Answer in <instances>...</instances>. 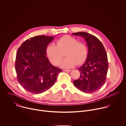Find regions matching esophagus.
I'll use <instances>...</instances> for the list:
<instances>
[{"label": "esophagus", "mask_w": 126, "mask_h": 126, "mask_svg": "<svg viewBox=\"0 0 126 126\" xmlns=\"http://www.w3.org/2000/svg\"><path fill=\"white\" fill-rule=\"evenodd\" d=\"M63 71L65 72H70L71 70H64Z\"/></svg>", "instance_id": "obj_1"}]
</instances>
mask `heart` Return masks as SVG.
<instances>
[{
    "label": "heart",
    "mask_w": 126,
    "mask_h": 126,
    "mask_svg": "<svg viewBox=\"0 0 126 126\" xmlns=\"http://www.w3.org/2000/svg\"><path fill=\"white\" fill-rule=\"evenodd\" d=\"M56 45H49L46 53L49 60L54 65H58L64 56L67 57L60 64L63 68H71L77 64L83 63L87 57L86 46L69 35H65L56 41Z\"/></svg>",
    "instance_id": "1"
}]
</instances>
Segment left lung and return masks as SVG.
Here are the masks:
<instances>
[{
  "instance_id": "left-lung-1",
  "label": "left lung",
  "mask_w": 126,
  "mask_h": 126,
  "mask_svg": "<svg viewBox=\"0 0 126 126\" xmlns=\"http://www.w3.org/2000/svg\"><path fill=\"white\" fill-rule=\"evenodd\" d=\"M72 34L83 37L88 48L86 60L78 68L80 76L73 81L74 85L84 93L95 92L102 87L106 81L108 69L106 51L102 42L95 36L85 32Z\"/></svg>"
}]
</instances>
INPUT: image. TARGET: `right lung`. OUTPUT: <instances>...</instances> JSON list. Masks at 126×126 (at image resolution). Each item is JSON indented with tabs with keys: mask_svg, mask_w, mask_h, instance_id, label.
<instances>
[{
	"mask_svg": "<svg viewBox=\"0 0 126 126\" xmlns=\"http://www.w3.org/2000/svg\"><path fill=\"white\" fill-rule=\"evenodd\" d=\"M53 36H36L24 41L17 52L15 70L17 80L26 91L40 94L55 83L62 70L51 64L46 49Z\"/></svg>",
	"mask_w": 126,
	"mask_h": 126,
	"instance_id": "1",
	"label": "right lung"
}]
</instances>
